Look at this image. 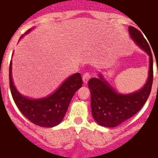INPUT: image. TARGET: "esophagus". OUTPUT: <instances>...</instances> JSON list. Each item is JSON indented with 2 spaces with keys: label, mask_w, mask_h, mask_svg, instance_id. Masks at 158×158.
I'll list each match as a JSON object with an SVG mask.
<instances>
[{
  "label": "esophagus",
  "mask_w": 158,
  "mask_h": 158,
  "mask_svg": "<svg viewBox=\"0 0 158 158\" xmlns=\"http://www.w3.org/2000/svg\"><path fill=\"white\" fill-rule=\"evenodd\" d=\"M90 77H91L90 73H89V72L84 73V75H83V81H84V84H87V83H88V81H89V79H90Z\"/></svg>",
  "instance_id": "34e87169"
}]
</instances>
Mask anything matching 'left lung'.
Segmentation results:
<instances>
[{"label":"left lung","mask_w":158,"mask_h":158,"mask_svg":"<svg viewBox=\"0 0 158 158\" xmlns=\"http://www.w3.org/2000/svg\"><path fill=\"white\" fill-rule=\"evenodd\" d=\"M129 32L135 43L149 55L148 79L141 90L128 95L117 94L102 76L100 79L92 78L89 80L88 85L91 93L92 115L99 125L105 127L117 126L135 115L144 105L152 89L153 61L149 45L137 28L130 26Z\"/></svg>","instance_id":"obj_1"}]
</instances>
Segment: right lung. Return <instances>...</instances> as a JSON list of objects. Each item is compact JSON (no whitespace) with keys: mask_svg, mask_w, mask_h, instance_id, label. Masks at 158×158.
I'll return each mask as SVG.
<instances>
[{"mask_svg":"<svg viewBox=\"0 0 158 158\" xmlns=\"http://www.w3.org/2000/svg\"><path fill=\"white\" fill-rule=\"evenodd\" d=\"M9 79L11 95L19 110L31 122L42 127H53L61 122L74 93L83 84L81 75L76 73L69 77L51 96L33 100L20 95L14 86L11 77V62Z\"/></svg>","mask_w":158,"mask_h":158,"instance_id":"right-lung-1","label":"right lung"}]
</instances>
